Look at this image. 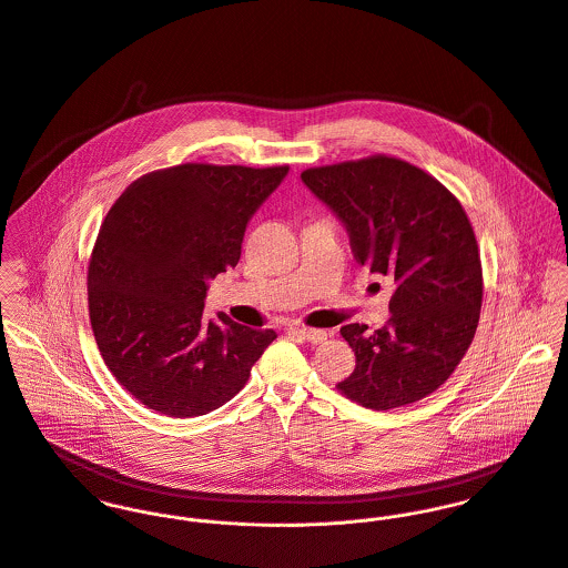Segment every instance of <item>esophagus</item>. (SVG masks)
I'll return each instance as SVG.
<instances>
[{
    "instance_id": "1",
    "label": "esophagus",
    "mask_w": 568,
    "mask_h": 568,
    "mask_svg": "<svg viewBox=\"0 0 568 568\" xmlns=\"http://www.w3.org/2000/svg\"><path fill=\"white\" fill-rule=\"evenodd\" d=\"M298 334H301L305 341L312 342V344H323V342L327 341V332H323V329L298 327Z\"/></svg>"
}]
</instances>
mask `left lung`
Returning a JSON list of instances; mask_svg holds the SVG:
<instances>
[{
    "label": "left lung",
    "instance_id": "1",
    "mask_svg": "<svg viewBox=\"0 0 568 568\" xmlns=\"http://www.w3.org/2000/svg\"><path fill=\"white\" fill-rule=\"evenodd\" d=\"M301 180L346 226L355 261L395 283L382 329L342 327L355 371L338 390L371 410L424 399L453 375L480 318V254L460 202L390 155L307 169Z\"/></svg>",
    "mask_w": 568,
    "mask_h": 568
}]
</instances>
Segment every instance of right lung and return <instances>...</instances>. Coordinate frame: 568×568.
<instances>
[{"label":"right lung","mask_w":568,"mask_h":568,"mask_svg":"<svg viewBox=\"0 0 568 568\" xmlns=\"http://www.w3.org/2000/svg\"><path fill=\"white\" fill-rule=\"evenodd\" d=\"M290 166L178 164L110 209L88 267L90 323L118 384L169 417L230 402L276 338L204 316L209 278L234 267L245 226Z\"/></svg>","instance_id":"add662e5"}]
</instances>
